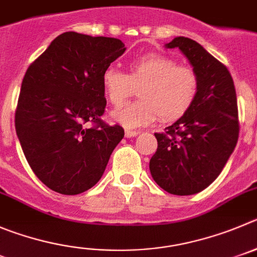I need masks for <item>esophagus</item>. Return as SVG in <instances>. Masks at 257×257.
I'll list each match as a JSON object with an SVG mask.
<instances>
[{
  "label": "esophagus",
  "mask_w": 257,
  "mask_h": 257,
  "mask_svg": "<svg viewBox=\"0 0 257 257\" xmlns=\"http://www.w3.org/2000/svg\"><path fill=\"white\" fill-rule=\"evenodd\" d=\"M140 134L138 131H131V129H125V137L126 138H131V137H136Z\"/></svg>",
  "instance_id": "1"
}]
</instances>
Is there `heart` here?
<instances>
[{
  "mask_svg": "<svg viewBox=\"0 0 257 257\" xmlns=\"http://www.w3.org/2000/svg\"><path fill=\"white\" fill-rule=\"evenodd\" d=\"M105 97L114 106L123 104L134 88L141 99L117 107L111 117L133 128L155 121H174L189 111L199 93V76L190 66L179 64L161 53H148L133 59L128 74L106 67L101 74Z\"/></svg>",
  "mask_w": 257,
  "mask_h": 257,
  "instance_id": "heart-1",
  "label": "heart"
}]
</instances>
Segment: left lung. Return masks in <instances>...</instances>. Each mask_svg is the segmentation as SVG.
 Segmentation results:
<instances>
[{
	"instance_id": "left-lung-1",
	"label": "left lung",
	"mask_w": 257,
	"mask_h": 257,
	"mask_svg": "<svg viewBox=\"0 0 257 257\" xmlns=\"http://www.w3.org/2000/svg\"><path fill=\"white\" fill-rule=\"evenodd\" d=\"M199 76L195 102L176 123L155 133L157 151L150 161L153 180L167 193L191 195L204 190L222 172L237 145L238 107L228 68L195 40L175 38Z\"/></svg>"
}]
</instances>
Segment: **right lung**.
<instances>
[{
  "label": "right lung",
  "instance_id": "1",
  "mask_svg": "<svg viewBox=\"0 0 257 257\" xmlns=\"http://www.w3.org/2000/svg\"><path fill=\"white\" fill-rule=\"evenodd\" d=\"M125 52L116 38L67 31L29 66L15 111L16 134L29 166L64 195L92 188L104 174L120 125L101 119V74Z\"/></svg>",
  "mask_w": 257,
  "mask_h": 257
}]
</instances>
